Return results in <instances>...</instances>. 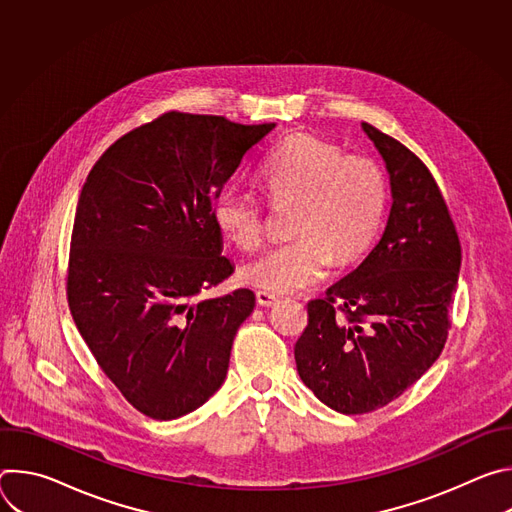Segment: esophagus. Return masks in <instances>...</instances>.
Instances as JSON below:
<instances>
[{
	"instance_id": "obj_1",
	"label": "esophagus",
	"mask_w": 512,
	"mask_h": 512,
	"mask_svg": "<svg viewBox=\"0 0 512 512\" xmlns=\"http://www.w3.org/2000/svg\"><path fill=\"white\" fill-rule=\"evenodd\" d=\"M255 298H257V304L263 306V308H269V306H273L277 302V296L269 294V291H257Z\"/></svg>"
}]
</instances>
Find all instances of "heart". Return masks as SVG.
Returning <instances> with one entry per match:
<instances>
[{"mask_svg": "<svg viewBox=\"0 0 512 512\" xmlns=\"http://www.w3.org/2000/svg\"><path fill=\"white\" fill-rule=\"evenodd\" d=\"M273 202L298 200L291 239L269 247L243 267V279L269 294H287L322 279L332 261L350 263L377 239L387 210V178L367 156H348L338 143L312 133L279 141L261 162ZM216 227L251 251L265 235V204L231 180L214 196Z\"/></svg>", "mask_w": 512, "mask_h": 512, "instance_id": "b5f03b06", "label": "heart"}]
</instances>
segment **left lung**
I'll use <instances>...</instances> for the list:
<instances>
[{
	"mask_svg": "<svg viewBox=\"0 0 512 512\" xmlns=\"http://www.w3.org/2000/svg\"><path fill=\"white\" fill-rule=\"evenodd\" d=\"M385 160L391 212L377 247L308 304L294 354L300 379L346 415L385 407L442 354L462 263L448 204L403 143L362 123Z\"/></svg>",
	"mask_w": 512,
	"mask_h": 512,
	"instance_id": "8db88e82",
	"label": "left lung"
}]
</instances>
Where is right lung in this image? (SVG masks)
Returning <instances> with one entry per match:
<instances>
[{
    "label": "right lung",
    "instance_id": "add662e5",
    "mask_svg": "<svg viewBox=\"0 0 512 512\" xmlns=\"http://www.w3.org/2000/svg\"><path fill=\"white\" fill-rule=\"evenodd\" d=\"M273 127L170 111L119 137L81 190L68 308L103 373L152 419H178L225 383L255 294L192 300L235 271L214 196Z\"/></svg>",
    "mask_w": 512,
    "mask_h": 512
}]
</instances>
